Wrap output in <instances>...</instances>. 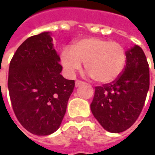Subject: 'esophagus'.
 <instances>
[{
	"label": "esophagus",
	"mask_w": 155,
	"mask_h": 155,
	"mask_svg": "<svg viewBox=\"0 0 155 155\" xmlns=\"http://www.w3.org/2000/svg\"><path fill=\"white\" fill-rule=\"evenodd\" d=\"M84 84V82H82V81L76 80V84H75V85H76V87H78L79 85H81V84Z\"/></svg>",
	"instance_id": "1"
}]
</instances>
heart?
Here are the masks:
<instances>
[{"mask_svg": "<svg viewBox=\"0 0 155 155\" xmlns=\"http://www.w3.org/2000/svg\"><path fill=\"white\" fill-rule=\"evenodd\" d=\"M64 72L71 77L80 70L82 62L93 80L109 84L116 80L124 71L127 53L123 45L100 38H86L64 46L60 53Z\"/></svg>", "mask_w": 155, "mask_h": 155, "instance_id": "1", "label": "heart"}]
</instances>
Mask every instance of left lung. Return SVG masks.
<instances>
[{
    "instance_id": "1",
    "label": "left lung",
    "mask_w": 155,
    "mask_h": 155,
    "mask_svg": "<svg viewBox=\"0 0 155 155\" xmlns=\"http://www.w3.org/2000/svg\"><path fill=\"white\" fill-rule=\"evenodd\" d=\"M127 53L121 76L110 84L95 87L91 110L102 127L111 133L129 128L145 104L149 89V68L144 51L134 45Z\"/></svg>"
}]
</instances>
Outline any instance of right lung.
Segmentation results:
<instances>
[{"instance_id": "1", "label": "right lung", "mask_w": 155, "mask_h": 155, "mask_svg": "<svg viewBox=\"0 0 155 155\" xmlns=\"http://www.w3.org/2000/svg\"><path fill=\"white\" fill-rule=\"evenodd\" d=\"M59 61L49 32L26 39L10 61L8 87L12 107L20 123L33 134L54 133L65 114L75 81L60 74Z\"/></svg>"}]
</instances>
